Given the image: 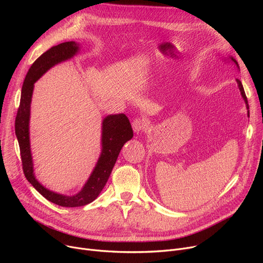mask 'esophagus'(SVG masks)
<instances>
[{
	"mask_svg": "<svg viewBox=\"0 0 263 263\" xmlns=\"http://www.w3.org/2000/svg\"><path fill=\"white\" fill-rule=\"evenodd\" d=\"M145 126H146L145 121L143 119H141V118H135L132 121V128H133L135 133H140L141 131H143Z\"/></svg>",
	"mask_w": 263,
	"mask_h": 263,
	"instance_id": "34e87169",
	"label": "esophagus"
}]
</instances>
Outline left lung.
Segmentation results:
<instances>
[{"mask_svg": "<svg viewBox=\"0 0 263 263\" xmlns=\"http://www.w3.org/2000/svg\"><path fill=\"white\" fill-rule=\"evenodd\" d=\"M228 60H230L231 62H233L234 64H236V66L239 68V64H238V62L234 60L232 57H229V59ZM240 69V68H239ZM237 83H238V87H239V89H240V92H241V96H242V98H243V100H244V102H245V104H246V108H247V116L250 117V106H248V102H247V98H246V95H245V91H244V88H243V85H242V83H241V81L239 80V79H237Z\"/></svg>", "mask_w": 263, "mask_h": 263, "instance_id": "8db88e82", "label": "left lung"}]
</instances>
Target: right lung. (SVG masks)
I'll use <instances>...</instances> for the list:
<instances>
[{"instance_id": "obj_1", "label": "right lung", "mask_w": 263, "mask_h": 263, "mask_svg": "<svg viewBox=\"0 0 263 263\" xmlns=\"http://www.w3.org/2000/svg\"><path fill=\"white\" fill-rule=\"evenodd\" d=\"M80 51V44L67 41L49 49L33 63L27 72L21 90L20 105L15 122L16 136L20 147L22 167L25 178L49 201L67 208L85 205L93 201L101 193L112 173L122 146L133 137V130L124 114L107 115L102 120L101 154L96 166L82 190L74 195L67 196L48 190L35 177L30 143L31 102L34 84L53 66L72 59Z\"/></svg>"}]
</instances>
